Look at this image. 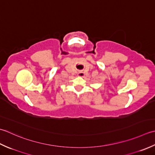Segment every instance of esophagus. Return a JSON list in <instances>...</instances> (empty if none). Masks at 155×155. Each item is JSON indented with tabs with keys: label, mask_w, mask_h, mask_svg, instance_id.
Returning <instances> with one entry per match:
<instances>
[{
	"label": "esophagus",
	"mask_w": 155,
	"mask_h": 155,
	"mask_svg": "<svg viewBox=\"0 0 155 155\" xmlns=\"http://www.w3.org/2000/svg\"><path fill=\"white\" fill-rule=\"evenodd\" d=\"M78 75V76H80V77H83L84 75V73L83 71H79Z\"/></svg>",
	"instance_id": "34e87169"
}]
</instances>
